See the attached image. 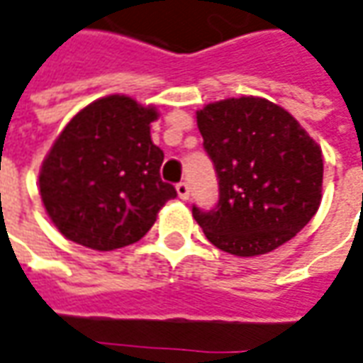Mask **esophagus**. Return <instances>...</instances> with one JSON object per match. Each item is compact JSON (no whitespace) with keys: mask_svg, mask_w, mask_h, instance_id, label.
Segmentation results:
<instances>
[{"mask_svg":"<svg viewBox=\"0 0 363 363\" xmlns=\"http://www.w3.org/2000/svg\"><path fill=\"white\" fill-rule=\"evenodd\" d=\"M177 194H179V199L186 201V199H189V194H191L189 184H186V182H179V184H177Z\"/></svg>","mask_w":363,"mask_h":363,"instance_id":"1","label":"esophagus"}]
</instances>
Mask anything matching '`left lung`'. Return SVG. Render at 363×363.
Returning a JSON list of instances; mask_svg holds the SVG:
<instances>
[{"label":"left lung","instance_id":"left-lung-1","mask_svg":"<svg viewBox=\"0 0 363 363\" xmlns=\"http://www.w3.org/2000/svg\"><path fill=\"white\" fill-rule=\"evenodd\" d=\"M218 174V204L192 206L204 236L234 256H260L292 240L322 201V149L298 121L262 97L223 99L196 111Z\"/></svg>","mask_w":363,"mask_h":363}]
</instances>
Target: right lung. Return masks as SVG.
<instances>
[{
	"label": "right lung",
	"instance_id": "1",
	"mask_svg": "<svg viewBox=\"0 0 363 363\" xmlns=\"http://www.w3.org/2000/svg\"><path fill=\"white\" fill-rule=\"evenodd\" d=\"M157 107L107 95L79 111L59 133L39 171V194L67 240L115 250L140 240L164 202L162 152L150 139Z\"/></svg>",
	"mask_w": 363,
	"mask_h": 363
}]
</instances>
